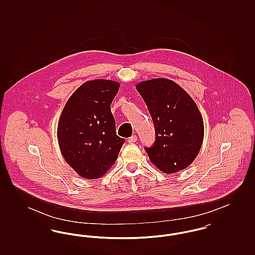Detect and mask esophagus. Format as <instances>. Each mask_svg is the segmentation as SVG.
<instances>
[{
  "label": "esophagus",
  "instance_id": "34e87169",
  "mask_svg": "<svg viewBox=\"0 0 255 255\" xmlns=\"http://www.w3.org/2000/svg\"><path fill=\"white\" fill-rule=\"evenodd\" d=\"M135 141H136V135H132L131 137L128 138V142H129L130 144H133Z\"/></svg>",
  "mask_w": 255,
  "mask_h": 255
}]
</instances>
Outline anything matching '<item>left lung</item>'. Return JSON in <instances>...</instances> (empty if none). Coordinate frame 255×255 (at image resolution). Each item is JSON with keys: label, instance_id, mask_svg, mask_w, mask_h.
I'll use <instances>...</instances> for the list:
<instances>
[{"label": "left lung", "instance_id": "8db88e82", "mask_svg": "<svg viewBox=\"0 0 255 255\" xmlns=\"http://www.w3.org/2000/svg\"><path fill=\"white\" fill-rule=\"evenodd\" d=\"M155 127L156 139L144 147L150 160L172 174L186 168L204 139V122L193 99L169 79L157 78L136 85Z\"/></svg>", "mask_w": 255, "mask_h": 255}]
</instances>
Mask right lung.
Masks as SVG:
<instances>
[{
    "label": "right lung",
    "instance_id": "right-lung-1",
    "mask_svg": "<svg viewBox=\"0 0 255 255\" xmlns=\"http://www.w3.org/2000/svg\"><path fill=\"white\" fill-rule=\"evenodd\" d=\"M120 83L92 80L80 86L61 114L57 136L68 164L86 179L103 176L115 163L125 139L116 132L111 104Z\"/></svg>",
    "mask_w": 255,
    "mask_h": 255
}]
</instances>
